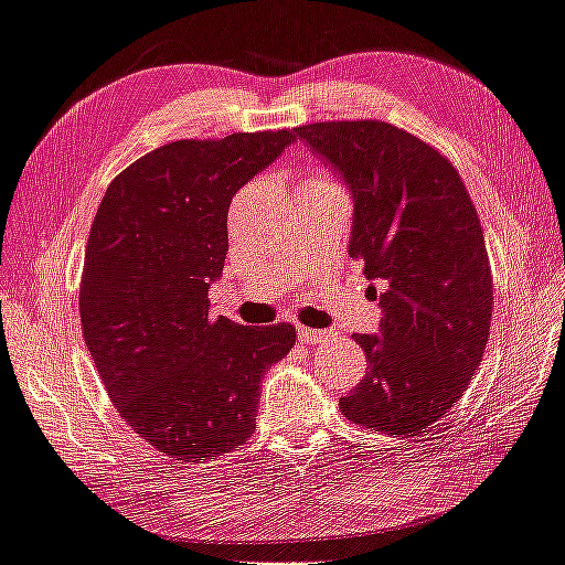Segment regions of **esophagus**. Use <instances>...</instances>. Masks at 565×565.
I'll list each match as a JSON object with an SVG mask.
<instances>
[{
  "label": "esophagus",
  "mask_w": 565,
  "mask_h": 565,
  "mask_svg": "<svg viewBox=\"0 0 565 565\" xmlns=\"http://www.w3.org/2000/svg\"><path fill=\"white\" fill-rule=\"evenodd\" d=\"M297 333L302 343H321L331 337V331H319V329H309V327H297Z\"/></svg>",
  "instance_id": "esophagus-1"
}]
</instances>
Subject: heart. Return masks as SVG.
Listing matches in <instances>:
<instances>
[{
	"label": "heart",
	"instance_id": "heart-1",
	"mask_svg": "<svg viewBox=\"0 0 565 565\" xmlns=\"http://www.w3.org/2000/svg\"><path fill=\"white\" fill-rule=\"evenodd\" d=\"M312 180H321V178H312Z\"/></svg>",
	"mask_w": 565,
	"mask_h": 565
}]
</instances>
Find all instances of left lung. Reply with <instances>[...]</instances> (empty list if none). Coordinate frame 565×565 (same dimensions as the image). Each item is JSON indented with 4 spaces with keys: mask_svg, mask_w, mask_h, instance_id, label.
Segmentation results:
<instances>
[{
    "mask_svg": "<svg viewBox=\"0 0 565 565\" xmlns=\"http://www.w3.org/2000/svg\"><path fill=\"white\" fill-rule=\"evenodd\" d=\"M295 136L347 180L349 256L380 282L377 337L353 333L371 367L339 407L365 429L417 436L463 397L490 339L476 204L451 160L387 121H317Z\"/></svg>",
    "mask_w": 565,
    "mask_h": 565,
    "instance_id": "obj_1",
    "label": "left lung"
}]
</instances>
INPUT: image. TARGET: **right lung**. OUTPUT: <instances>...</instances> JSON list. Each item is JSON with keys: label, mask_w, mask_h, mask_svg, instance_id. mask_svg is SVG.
Masks as SVG:
<instances>
[{"label": "right lung", "mask_w": 565, "mask_h": 565, "mask_svg": "<svg viewBox=\"0 0 565 565\" xmlns=\"http://www.w3.org/2000/svg\"><path fill=\"white\" fill-rule=\"evenodd\" d=\"M295 141L290 129L182 138L121 170L85 248L79 321L124 422L172 460H206L256 431L260 377L292 324L210 317L234 194Z\"/></svg>", "instance_id": "add662e5"}]
</instances>
